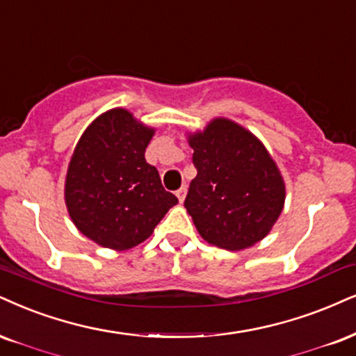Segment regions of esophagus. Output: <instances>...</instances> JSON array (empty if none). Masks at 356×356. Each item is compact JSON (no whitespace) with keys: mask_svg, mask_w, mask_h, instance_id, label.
<instances>
[{"mask_svg":"<svg viewBox=\"0 0 356 356\" xmlns=\"http://www.w3.org/2000/svg\"><path fill=\"white\" fill-rule=\"evenodd\" d=\"M186 191H188L186 186H181V188H179V190H177V198L179 200V203H183V201H185Z\"/></svg>","mask_w":356,"mask_h":356,"instance_id":"1","label":"esophagus"}]
</instances>
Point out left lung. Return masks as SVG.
Here are the masks:
<instances>
[{"instance_id":"1","label":"left lung","mask_w":356,"mask_h":356,"mask_svg":"<svg viewBox=\"0 0 356 356\" xmlns=\"http://www.w3.org/2000/svg\"><path fill=\"white\" fill-rule=\"evenodd\" d=\"M196 175L185 208L201 238L239 251L264 239L285 201L275 161L251 131L214 118L190 137Z\"/></svg>"}]
</instances>
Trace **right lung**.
<instances>
[{"label":"right lung","mask_w":356,"mask_h":356,"mask_svg":"<svg viewBox=\"0 0 356 356\" xmlns=\"http://www.w3.org/2000/svg\"><path fill=\"white\" fill-rule=\"evenodd\" d=\"M153 129L113 108L79 140L65 177V204L74 225L104 248L125 251L143 243L178 203L145 160Z\"/></svg>","instance_id":"obj_1"}]
</instances>
